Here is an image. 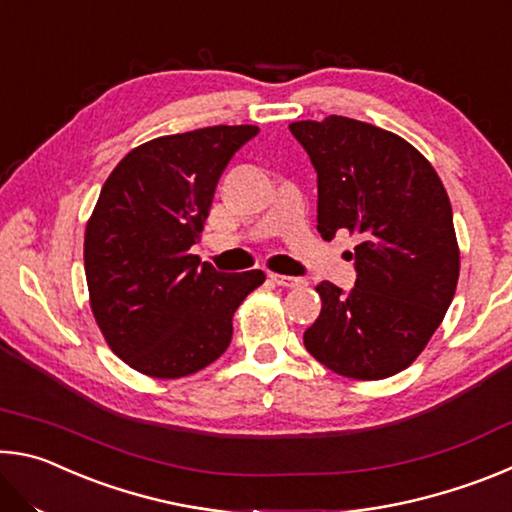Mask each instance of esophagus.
I'll list each match as a JSON object with an SVG mask.
<instances>
[{
    "instance_id": "34e87169",
    "label": "esophagus",
    "mask_w": 512,
    "mask_h": 512,
    "mask_svg": "<svg viewBox=\"0 0 512 512\" xmlns=\"http://www.w3.org/2000/svg\"><path fill=\"white\" fill-rule=\"evenodd\" d=\"M273 280V284H277V287H284V289H296L302 284L300 277H291V275H280V273H271L268 275Z\"/></svg>"
}]
</instances>
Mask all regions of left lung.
<instances>
[{
    "instance_id": "1",
    "label": "left lung",
    "mask_w": 512,
    "mask_h": 512,
    "mask_svg": "<svg viewBox=\"0 0 512 512\" xmlns=\"http://www.w3.org/2000/svg\"><path fill=\"white\" fill-rule=\"evenodd\" d=\"M318 173V232L354 246L357 282L316 284L323 309L305 348L336 375L375 381L420 357L452 305L461 250L436 169L400 135L329 115L293 121Z\"/></svg>"
}]
</instances>
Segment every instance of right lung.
Segmentation results:
<instances>
[{
  "mask_svg": "<svg viewBox=\"0 0 512 512\" xmlns=\"http://www.w3.org/2000/svg\"><path fill=\"white\" fill-rule=\"evenodd\" d=\"M257 126L162 135L124 155L85 225L90 307L108 348L133 370L180 379L228 350L232 316L264 271L219 273L201 241L225 164Z\"/></svg>",
  "mask_w": 512,
  "mask_h": 512,
  "instance_id": "obj_1",
  "label": "right lung"
}]
</instances>
